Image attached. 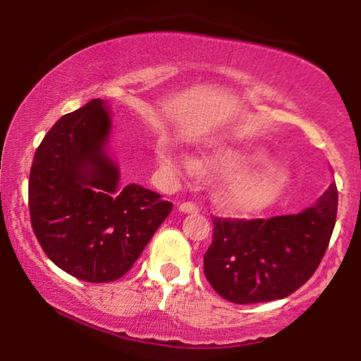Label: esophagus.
<instances>
[{
	"instance_id": "obj_1",
	"label": "esophagus",
	"mask_w": 361,
	"mask_h": 361,
	"mask_svg": "<svg viewBox=\"0 0 361 361\" xmlns=\"http://www.w3.org/2000/svg\"><path fill=\"white\" fill-rule=\"evenodd\" d=\"M179 210L182 214H199V207L192 204V202H184V204H180Z\"/></svg>"
}]
</instances>
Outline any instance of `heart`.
<instances>
[{
    "label": "heart",
    "instance_id": "obj_1",
    "mask_svg": "<svg viewBox=\"0 0 361 361\" xmlns=\"http://www.w3.org/2000/svg\"><path fill=\"white\" fill-rule=\"evenodd\" d=\"M266 159V152L255 147L219 145L204 154L200 166L220 176L231 177L220 194V202L226 210L233 214H250L266 204L279 180V171L276 167H266L250 174L251 169L264 164ZM162 164L174 167V161L169 156H162ZM184 169L194 172V161H185Z\"/></svg>",
    "mask_w": 361,
    "mask_h": 361
}]
</instances>
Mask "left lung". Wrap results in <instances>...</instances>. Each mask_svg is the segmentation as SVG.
I'll return each instance as SVG.
<instances>
[{
  "instance_id": "obj_1",
  "label": "left lung",
  "mask_w": 361,
  "mask_h": 361,
  "mask_svg": "<svg viewBox=\"0 0 361 361\" xmlns=\"http://www.w3.org/2000/svg\"><path fill=\"white\" fill-rule=\"evenodd\" d=\"M337 185L294 215L271 219H214L204 273L221 298L235 304L283 299L319 268L337 219Z\"/></svg>"
}]
</instances>
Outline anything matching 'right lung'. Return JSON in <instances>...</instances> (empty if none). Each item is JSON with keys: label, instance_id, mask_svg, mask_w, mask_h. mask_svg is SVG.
<instances>
[{"label": "right lung", "instance_id": "1", "mask_svg": "<svg viewBox=\"0 0 361 361\" xmlns=\"http://www.w3.org/2000/svg\"><path fill=\"white\" fill-rule=\"evenodd\" d=\"M110 111L100 98L63 115L34 154L29 212L34 235L59 268L110 283L133 268L172 204L137 184L120 189L108 156Z\"/></svg>", "mask_w": 361, "mask_h": 361}]
</instances>
